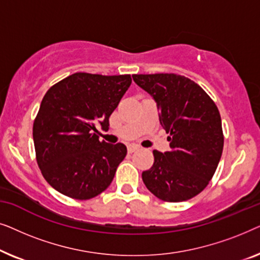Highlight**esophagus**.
Instances as JSON below:
<instances>
[{
	"instance_id": "1",
	"label": "esophagus",
	"mask_w": 260,
	"mask_h": 260,
	"mask_svg": "<svg viewBox=\"0 0 260 260\" xmlns=\"http://www.w3.org/2000/svg\"><path fill=\"white\" fill-rule=\"evenodd\" d=\"M137 150H140V147H138V145H136V144H130V145H127V152H135V151H137Z\"/></svg>"
}]
</instances>
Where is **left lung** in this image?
I'll return each mask as SVG.
<instances>
[{"label":"left lung","mask_w":260,"mask_h":260,"mask_svg":"<svg viewBox=\"0 0 260 260\" xmlns=\"http://www.w3.org/2000/svg\"><path fill=\"white\" fill-rule=\"evenodd\" d=\"M133 78L154 98L170 142V150L165 154L152 151L154 165L142 173V180L163 201L189 200L205 189L221 158L219 110L197 83L183 76L157 73Z\"/></svg>","instance_id":"8db88e82"}]
</instances>
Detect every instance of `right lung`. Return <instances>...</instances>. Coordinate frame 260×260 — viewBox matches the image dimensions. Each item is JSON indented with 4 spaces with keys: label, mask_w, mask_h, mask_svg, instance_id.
Wrapping results in <instances>:
<instances>
[{
    "label": "right lung",
    "mask_w": 260,
    "mask_h": 260,
    "mask_svg": "<svg viewBox=\"0 0 260 260\" xmlns=\"http://www.w3.org/2000/svg\"><path fill=\"white\" fill-rule=\"evenodd\" d=\"M131 81L130 74L79 72L46 92L34 120L33 140L39 168L59 193L88 200L112 182L126 147L99 141L97 124L109 130L110 116Z\"/></svg>",
    "instance_id": "add662e5"
}]
</instances>
